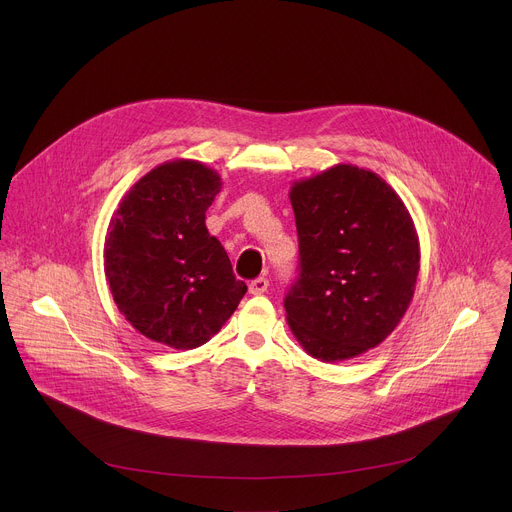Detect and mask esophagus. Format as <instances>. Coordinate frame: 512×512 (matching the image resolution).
I'll return each instance as SVG.
<instances>
[{"mask_svg":"<svg viewBox=\"0 0 512 512\" xmlns=\"http://www.w3.org/2000/svg\"><path fill=\"white\" fill-rule=\"evenodd\" d=\"M267 287H269V281H267L265 277H257V279H253V281L249 283V294L261 296V294H265Z\"/></svg>","mask_w":512,"mask_h":512,"instance_id":"esophagus-1","label":"esophagus"}]
</instances>
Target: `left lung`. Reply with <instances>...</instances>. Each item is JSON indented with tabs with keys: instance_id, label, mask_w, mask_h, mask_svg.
I'll use <instances>...</instances> for the list:
<instances>
[{
	"instance_id": "8db88e82",
	"label": "left lung",
	"mask_w": 512,
	"mask_h": 512,
	"mask_svg": "<svg viewBox=\"0 0 512 512\" xmlns=\"http://www.w3.org/2000/svg\"><path fill=\"white\" fill-rule=\"evenodd\" d=\"M300 275L285 296L304 350L338 362L379 346L405 316L419 239L399 194L375 172L338 164L289 190Z\"/></svg>"
}]
</instances>
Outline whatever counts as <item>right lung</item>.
<instances>
[{"label": "right lung", "mask_w": 512, "mask_h": 512, "mask_svg": "<svg viewBox=\"0 0 512 512\" xmlns=\"http://www.w3.org/2000/svg\"><path fill=\"white\" fill-rule=\"evenodd\" d=\"M221 176L174 160L139 178L119 202L105 239V277L125 320L176 350L208 342L233 316L247 285L204 225Z\"/></svg>", "instance_id": "add662e5"}]
</instances>
